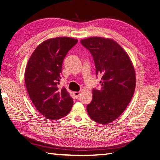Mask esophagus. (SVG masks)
Instances as JSON below:
<instances>
[{"label": "esophagus", "instance_id": "1", "mask_svg": "<svg viewBox=\"0 0 160 160\" xmlns=\"http://www.w3.org/2000/svg\"><path fill=\"white\" fill-rule=\"evenodd\" d=\"M73 95H74V97L76 98V99H78L80 95V92H73Z\"/></svg>", "mask_w": 160, "mask_h": 160}]
</instances>
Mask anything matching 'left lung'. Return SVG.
Returning a JSON list of instances; mask_svg holds the SVG:
<instances>
[{
  "instance_id": "obj_1",
  "label": "left lung",
  "mask_w": 160,
  "mask_h": 160,
  "mask_svg": "<svg viewBox=\"0 0 160 160\" xmlns=\"http://www.w3.org/2000/svg\"><path fill=\"white\" fill-rule=\"evenodd\" d=\"M92 54L96 72L101 73V88L92 90L87 107L92 120L107 124L124 112L136 87V73L128 53L112 38L93 36L80 40Z\"/></svg>"
}]
</instances>
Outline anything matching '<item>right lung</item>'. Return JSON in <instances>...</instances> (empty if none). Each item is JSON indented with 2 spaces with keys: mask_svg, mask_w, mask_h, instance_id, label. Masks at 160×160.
<instances>
[{
  "mask_svg": "<svg viewBox=\"0 0 160 160\" xmlns=\"http://www.w3.org/2000/svg\"><path fill=\"white\" fill-rule=\"evenodd\" d=\"M78 42L70 37H56L41 42L32 52L25 69V84L36 109L49 120L65 116L73 99L65 88H59L63 59Z\"/></svg>",
  "mask_w": 160,
  "mask_h": 160,
  "instance_id": "obj_1",
  "label": "right lung"
}]
</instances>
